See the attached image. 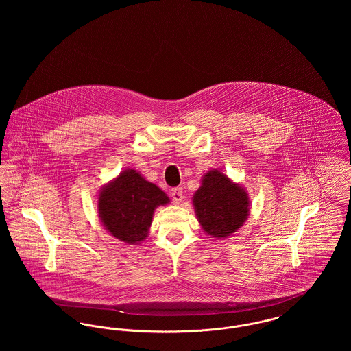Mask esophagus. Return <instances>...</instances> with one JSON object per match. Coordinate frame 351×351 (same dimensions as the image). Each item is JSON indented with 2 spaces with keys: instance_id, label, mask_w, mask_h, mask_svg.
<instances>
[{
  "instance_id": "34e87169",
  "label": "esophagus",
  "mask_w": 351,
  "mask_h": 351,
  "mask_svg": "<svg viewBox=\"0 0 351 351\" xmlns=\"http://www.w3.org/2000/svg\"><path fill=\"white\" fill-rule=\"evenodd\" d=\"M183 193V188H180V186L173 188V189H172V192H171V197H172V200H173L175 204H180V202H182L184 197Z\"/></svg>"
}]
</instances>
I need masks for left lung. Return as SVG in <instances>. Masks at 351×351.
I'll return each instance as SVG.
<instances>
[{"label": "left lung", "instance_id": "1", "mask_svg": "<svg viewBox=\"0 0 351 351\" xmlns=\"http://www.w3.org/2000/svg\"><path fill=\"white\" fill-rule=\"evenodd\" d=\"M192 204L202 230L218 239L228 238L242 228L250 213L245 188L216 168L202 176Z\"/></svg>", "mask_w": 351, "mask_h": 351}]
</instances>
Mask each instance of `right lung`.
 <instances>
[{"instance_id": "add662e5", "label": "right lung", "mask_w": 351, "mask_h": 351, "mask_svg": "<svg viewBox=\"0 0 351 351\" xmlns=\"http://www.w3.org/2000/svg\"><path fill=\"white\" fill-rule=\"evenodd\" d=\"M167 204L169 199L159 186L128 168L101 188L97 209L104 228L114 238L139 245L150 233L155 209Z\"/></svg>"}]
</instances>
